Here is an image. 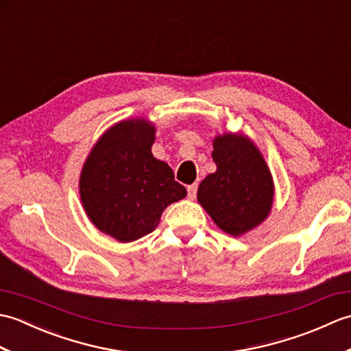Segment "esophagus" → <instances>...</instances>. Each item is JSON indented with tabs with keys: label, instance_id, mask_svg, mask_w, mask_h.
<instances>
[{
	"label": "esophagus",
	"instance_id": "obj_1",
	"mask_svg": "<svg viewBox=\"0 0 351 351\" xmlns=\"http://www.w3.org/2000/svg\"><path fill=\"white\" fill-rule=\"evenodd\" d=\"M187 191H189V197H190V199H195V197H196V193H197V184L189 185Z\"/></svg>",
	"mask_w": 351,
	"mask_h": 351
}]
</instances>
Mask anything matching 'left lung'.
<instances>
[{
    "instance_id": "1",
    "label": "left lung",
    "mask_w": 351,
    "mask_h": 351,
    "mask_svg": "<svg viewBox=\"0 0 351 351\" xmlns=\"http://www.w3.org/2000/svg\"><path fill=\"white\" fill-rule=\"evenodd\" d=\"M217 166L197 189V202L223 232L247 234L270 215L274 182L263 154L243 132H225L213 140Z\"/></svg>"
}]
</instances>
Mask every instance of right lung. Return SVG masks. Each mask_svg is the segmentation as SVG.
<instances>
[{
  "mask_svg": "<svg viewBox=\"0 0 351 351\" xmlns=\"http://www.w3.org/2000/svg\"><path fill=\"white\" fill-rule=\"evenodd\" d=\"M155 131L145 117L114 123L81 169L78 189L88 220L121 243L151 234L162 211L187 196L169 164L152 155Z\"/></svg>",
  "mask_w": 351,
  "mask_h": 351,
  "instance_id": "obj_1",
  "label": "right lung"
}]
</instances>
